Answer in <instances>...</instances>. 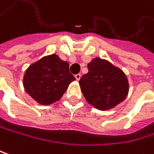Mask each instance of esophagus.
Masks as SVG:
<instances>
[{
	"mask_svg": "<svg viewBox=\"0 0 154 154\" xmlns=\"http://www.w3.org/2000/svg\"><path fill=\"white\" fill-rule=\"evenodd\" d=\"M75 78L76 80H79V79H81V74H76V75H75Z\"/></svg>",
	"mask_w": 154,
	"mask_h": 154,
	"instance_id": "34e87169",
	"label": "esophagus"
}]
</instances>
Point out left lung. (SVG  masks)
Returning a JSON list of instances; mask_svg holds the SVG:
<instances>
[{
  "label": "left lung",
  "mask_w": 154,
  "mask_h": 154,
  "mask_svg": "<svg viewBox=\"0 0 154 154\" xmlns=\"http://www.w3.org/2000/svg\"><path fill=\"white\" fill-rule=\"evenodd\" d=\"M88 68V73L80 79L79 86L88 104L106 111L126 98L129 83L123 70L100 57L93 58Z\"/></svg>",
  "instance_id": "obj_1"
}]
</instances>
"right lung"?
<instances>
[{
	"label": "right lung",
	"instance_id": "add662e5",
	"mask_svg": "<svg viewBox=\"0 0 154 154\" xmlns=\"http://www.w3.org/2000/svg\"><path fill=\"white\" fill-rule=\"evenodd\" d=\"M74 80L68 62L52 54L41 57L26 69L23 87L37 103L48 106L58 101Z\"/></svg>",
	"mask_w": 154,
	"mask_h": 154
}]
</instances>
